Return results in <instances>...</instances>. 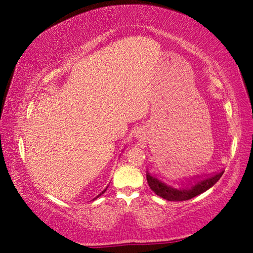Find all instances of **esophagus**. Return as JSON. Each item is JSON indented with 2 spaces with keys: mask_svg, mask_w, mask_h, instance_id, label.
<instances>
[{
  "mask_svg": "<svg viewBox=\"0 0 253 253\" xmlns=\"http://www.w3.org/2000/svg\"><path fill=\"white\" fill-rule=\"evenodd\" d=\"M142 135H143V134H140V132L138 131V132H137V135H136V136H137V137H138V138H142V137H143Z\"/></svg>",
  "mask_w": 253,
  "mask_h": 253,
  "instance_id": "34e87169",
  "label": "esophagus"
}]
</instances>
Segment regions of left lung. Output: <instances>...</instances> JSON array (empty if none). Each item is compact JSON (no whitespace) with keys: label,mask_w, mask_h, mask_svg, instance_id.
Returning <instances> with one entry per match:
<instances>
[{"label":"left lung","mask_w":253,"mask_h":253,"mask_svg":"<svg viewBox=\"0 0 253 253\" xmlns=\"http://www.w3.org/2000/svg\"><path fill=\"white\" fill-rule=\"evenodd\" d=\"M224 170L209 176L207 178L199 179L194 184H188V186L183 187H173L169 186L164 182H162L161 179L153 176L151 173H146V178L149 187L152 188L154 193L157 194L161 198L168 200V201H186L190 199H193L195 196L204 193L205 191H208L210 187H212L223 175Z\"/></svg>","instance_id":"obj_1"}]
</instances>
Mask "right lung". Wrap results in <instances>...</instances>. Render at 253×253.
<instances>
[{"instance_id": "1", "label": "right lung", "mask_w": 253, "mask_h": 253, "mask_svg": "<svg viewBox=\"0 0 253 253\" xmlns=\"http://www.w3.org/2000/svg\"><path fill=\"white\" fill-rule=\"evenodd\" d=\"M106 190H107V187L105 188V190H104V191H102V192H101V193H100V194H98V195L96 196V198H95V199H97V198H98V196H100L101 194H104V193H105V192H106ZM95 199H93V200H95Z\"/></svg>"}]
</instances>
